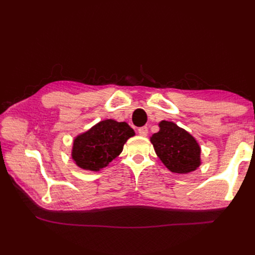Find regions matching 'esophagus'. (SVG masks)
<instances>
[{"mask_svg": "<svg viewBox=\"0 0 255 255\" xmlns=\"http://www.w3.org/2000/svg\"><path fill=\"white\" fill-rule=\"evenodd\" d=\"M138 134H139L140 136L145 137L146 135H148V128H146V127L139 128H138Z\"/></svg>", "mask_w": 255, "mask_h": 255, "instance_id": "esophagus-1", "label": "esophagus"}]
</instances>
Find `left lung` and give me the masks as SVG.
Wrapping results in <instances>:
<instances>
[{
	"label": "left lung",
	"instance_id": "8db88e82",
	"mask_svg": "<svg viewBox=\"0 0 255 255\" xmlns=\"http://www.w3.org/2000/svg\"><path fill=\"white\" fill-rule=\"evenodd\" d=\"M159 130L153 134L151 142L163 164L174 173L185 174L201 165V149L187 130L171 121H160Z\"/></svg>",
	"mask_w": 255,
	"mask_h": 255
}]
</instances>
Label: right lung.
I'll use <instances>...</instances> for the list:
<instances>
[{
	"instance_id": "obj_1",
	"label": "right lung",
	"mask_w": 255,
	"mask_h": 255,
	"mask_svg": "<svg viewBox=\"0 0 255 255\" xmlns=\"http://www.w3.org/2000/svg\"><path fill=\"white\" fill-rule=\"evenodd\" d=\"M134 135V129L127 122L113 119L100 121L75 137L72 159L84 170L99 171L119 155L127 140Z\"/></svg>"
}]
</instances>
